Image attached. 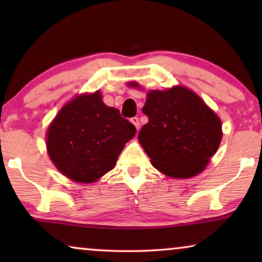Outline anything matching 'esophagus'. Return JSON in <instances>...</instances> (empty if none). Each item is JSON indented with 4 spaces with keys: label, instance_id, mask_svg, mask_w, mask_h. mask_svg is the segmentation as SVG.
Masks as SVG:
<instances>
[{
    "label": "esophagus",
    "instance_id": "1",
    "mask_svg": "<svg viewBox=\"0 0 262 262\" xmlns=\"http://www.w3.org/2000/svg\"><path fill=\"white\" fill-rule=\"evenodd\" d=\"M131 123L135 125L136 126V128H137V131L139 130V126H141V124H139V119L137 117H134V118H131Z\"/></svg>",
    "mask_w": 262,
    "mask_h": 262
}]
</instances>
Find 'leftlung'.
Listing matches in <instances>:
<instances>
[{"label": "left lung", "mask_w": 262, "mask_h": 262, "mask_svg": "<svg viewBox=\"0 0 262 262\" xmlns=\"http://www.w3.org/2000/svg\"><path fill=\"white\" fill-rule=\"evenodd\" d=\"M132 87H138L132 82ZM149 121L138 141L152 166L170 178H192L202 173L222 141L217 114L188 88L150 91L142 108Z\"/></svg>", "instance_id": "1"}]
</instances>
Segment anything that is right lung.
Masks as SVG:
<instances>
[{"label":"right lung","mask_w":262,"mask_h":262,"mask_svg":"<svg viewBox=\"0 0 262 262\" xmlns=\"http://www.w3.org/2000/svg\"><path fill=\"white\" fill-rule=\"evenodd\" d=\"M136 127L100 92L78 95L62 107L46 132L49 156L60 173L76 182H95L112 170Z\"/></svg>","instance_id":"right-lung-1"}]
</instances>
